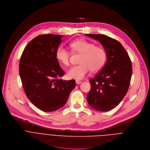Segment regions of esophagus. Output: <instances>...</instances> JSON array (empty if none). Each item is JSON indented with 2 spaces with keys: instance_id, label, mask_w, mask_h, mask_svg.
<instances>
[{
  "instance_id": "obj_1",
  "label": "esophagus",
  "mask_w": 150,
  "mask_h": 150,
  "mask_svg": "<svg viewBox=\"0 0 150 150\" xmlns=\"http://www.w3.org/2000/svg\"><path fill=\"white\" fill-rule=\"evenodd\" d=\"M76 83L77 84H80L81 83V81L79 80H76Z\"/></svg>"
}]
</instances>
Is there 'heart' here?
I'll return each instance as SVG.
<instances>
[{"label": "heart", "mask_w": 150, "mask_h": 150, "mask_svg": "<svg viewBox=\"0 0 150 150\" xmlns=\"http://www.w3.org/2000/svg\"><path fill=\"white\" fill-rule=\"evenodd\" d=\"M70 46L73 51L81 54L79 63L73 66L67 71L70 79H82L88 73L100 70L104 66L106 59V52L103 48L95 46L91 42L84 40H77L71 42ZM55 57L63 65L70 64V52L63 46H59L56 50Z\"/></svg>", "instance_id": "1"}]
</instances>
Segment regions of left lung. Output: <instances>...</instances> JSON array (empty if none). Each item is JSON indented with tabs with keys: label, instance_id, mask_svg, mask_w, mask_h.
I'll use <instances>...</instances> for the list:
<instances>
[{
	"label": "left lung",
	"instance_id": "8db88e82",
	"mask_svg": "<svg viewBox=\"0 0 150 150\" xmlns=\"http://www.w3.org/2000/svg\"><path fill=\"white\" fill-rule=\"evenodd\" d=\"M99 41L106 52L107 61L102 70L89 82L91 89L87 95L88 105L100 111L116 107L126 95L132 67L130 58L117 40L101 34H86Z\"/></svg>",
	"mask_w": 150,
	"mask_h": 150
}]
</instances>
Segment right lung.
<instances>
[{"instance_id": "right-lung-1", "label": "right lung", "mask_w": 150, "mask_h": 150, "mask_svg": "<svg viewBox=\"0 0 150 150\" xmlns=\"http://www.w3.org/2000/svg\"><path fill=\"white\" fill-rule=\"evenodd\" d=\"M63 35L45 34L34 38L25 48L19 62V74L25 93L37 108L53 112L62 108L76 86L74 80L58 77L64 72L55 52Z\"/></svg>"}]
</instances>
